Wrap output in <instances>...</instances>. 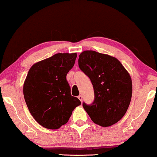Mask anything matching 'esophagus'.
I'll list each match as a JSON object with an SVG mask.
<instances>
[{
    "label": "esophagus",
    "instance_id": "obj_1",
    "mask_svg": "<svg viewBox=\"0 0 157 157\" xmlns=\"http://www.w3.org/2000/svg\"><path fill=\"white\" fill-rule=\"evenodd\" d=\"M78 98L79 99V101H80L81 102L82 101V95H79L78 97Z\"/></svg>",
    "mask_w": 157,
    "mask_h": 157
}]
</instances>
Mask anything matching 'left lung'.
I'll return each instance as SVG.
<instances>
[{
    "mask_svg": "<svg viewBox=\"0 0 157 157\" xmlns=\"http://www.w3.org/2000/svg\"><path fill=\"white\" fill-rule=\"evenodd\" d=\"M78 65L90 79L94 92L92 104H82L86 113L102 127L116 123L125 114L132 97L129 73L117 58L94 51L81 53Z\"/></svg>",
    "mask_w": 157,
    "mask_h": 157,
    "instance_id": "8db88e82",
    "label": "left lung"
}]
</instances>
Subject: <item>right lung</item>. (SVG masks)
<instances>
[{
	"label": "right lung",
	"instance_id": "add662e5",
	"mask_svg": "<svg viewBox=\"0 0 157 157\" xmlns=\"http://www.w3.org/2000/svg\"><path fill=\"white\" fill-rule=\"evenodd\" d=\"M77 53H56L35 63L29 69L23 86L28 109L39 124L58 129L68 121L81 102L72 97L66 79Z\"/></svg>",
	"mask_w": 157,
	"mask_h": 157
}]
</instances>
